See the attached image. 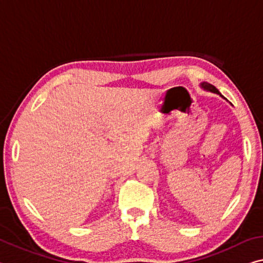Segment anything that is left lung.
Masks as SVG:
<instances>
[{"mask_svg": "<svg viewBox=\"0 0 263 263\" xmlns=\"http://www.w3.org/2000/svg\"><path fill=\"white\" fill-rule=\"evenodd\" d=\"M201 86L203 87V89L205 90H208V91H212V92H215V93H218V95H220L221 96V93L219 92L218 91V89H216L215 86H213L212 84H208V83H206V82H203V83H201Z\"/></svg>", "mask_w": 263, "mask_h": 263, "instance_id": "1", "label": "left lung"}]
</instances>
